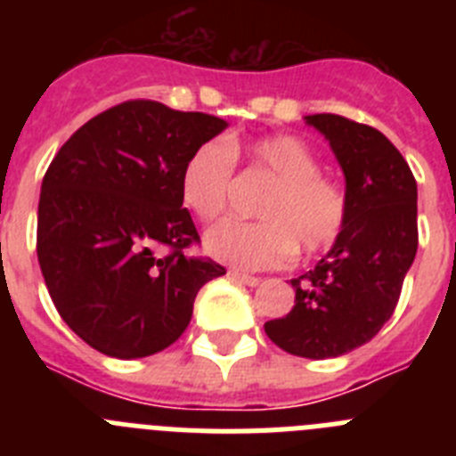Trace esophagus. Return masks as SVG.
I'll return each mask as SVG.
<instances>
[{"instance_id":"1","label":"esophagus","mask_w":456,"mask_h":456,"mask_svg":"<svg viewBox=\"0 0 456 456\" xmlns=\"http://www.w3.org/2000/svg\"><path fill=\"white\" fill-rule=\"evenodd\" d=\"M228 276H231L232 281H237V283L248 285V288H256V285H260V278H257V276H248V273L240 272V269H231V272H228Z\"/></svg>"}]
</instances>
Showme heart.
Instances as JSON below:
<instances>
[{"instance_id": "heart-1", "label": "heart", "mask_w": 456, "mask_h": 456, "mask_svg": "<svg viewBox=\"0 0 456 456\" xmlns=\"http://www.w3.org/2000/svg\"><path fill=\"white\" fill-rule=\"evenodd\" d=\"M237 155L269 175L273 187L257 208L263 221L225 219L209 228V256L240 269H272L289 263L297 248L317 256L336 244L347 224V193L322 175L315 152L292 134L251 143L209 139L193 148L180 171V200L193 216L212 221L224 212Z\"/></svg>"}]
</instances>
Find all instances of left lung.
I'll return each mask as SVG.
<instances>
[{"mask_svg":"<svg viewBox=\"0 0 456 456\" xmlns=\"http://www.w3.org/2000/svg\"><path fill=\"white\" fill-rule=\"evenodd\" d=\"M345 173L347 224L315 269L292 278L294 308L265 324L304 358H336L372 340L393 315L418 251V187L402 152L370 125L313 114Z\"/></svg>","mask_w":456,"mask_h":456,"instance_id":"1","label":"left lung"}]
</instances>
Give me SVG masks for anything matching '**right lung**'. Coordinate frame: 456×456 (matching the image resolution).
<instances>
[{
	"label": "right lung",
	"mask_w": 456,
	"mask_h": 456,
	"mask_svg": "<svg viewBox=\"0 0 456 456\" xmlns=\"http://www.w3.org/2000/svg\"><path fill=\"white\" fill-rule=\"evenodd\" d=\"M228 127L130 100L84 123L47 168L36 251L59 315L93 349L143 358L178 340L193 299L225 269L184 253L199 232L180 200L184 159Z\"/></svg>",
	"instance_id": "add662e5"
}]
</instances>
